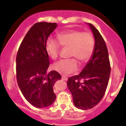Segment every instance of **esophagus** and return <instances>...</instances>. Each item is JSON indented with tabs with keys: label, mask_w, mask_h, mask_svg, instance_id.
I'll list each match as a JSON object with an SVG mask.
<instances>
[{
	"label": "esophagus",
	"mask_w": 126,
	"mask_h": 126,
	"mask_svg": "<svg viewBox=\"0 0 126 126\" xmlns=\"http://www.w3.org/2000/svg\"><path fill=\"white\" fill-rule=\"evenodd\" d=\"M62 80H68V77H66V76H62Z\"/></svg>",
	"instance_id": "esophagus-1"
}]
</instances>
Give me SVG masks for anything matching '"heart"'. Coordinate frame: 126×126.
Segmentation results:
<instances>
[{
	"label": "heart",
	"mask_w": 126,
	"mask_h": 126,
	"mask_svg": "<svg viewBox=\"0 0 126 126\" xmlns=\"http://www.w3.org/2000/svg\"><path fill=\"white\" fill-rule=\"evenodd\" d=\"M57 38L59 44L52 38L47 39L45 48L47 55L52 59H57L59 55L60 45L65 47H69V57H74L63 60L54 64L53 69L62 74L67 75L74 72L78 68L77 60L80 63H86L93 55L94 39L90 33L68 30L58 34Z\"/></svg>",
	"instance_id": "1"
}]
</instances>
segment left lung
<instances>
[{"label": "left lung", "instance_id": "8db88e82", "mask_svg": "<svg viewBox=\"0 0 126 126\" xmlns=\"http://www.w3.org/2000/svg\"><path fill=\"white\" fill-rule=\"evenodd\" d=\"M88 25L95 39L93 55L82 72L69 77L67 82L75 106L82 110L91 109L101 101L107 88L111 71L105 41L93 24Z\"/></svg>", "mask_w": 126, "mask_h": 126}]
</instances>
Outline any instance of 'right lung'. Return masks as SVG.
<instances>
[{
  "label": "right lung",
  "instance_id": "add662e5",
  "mask_svg": "<svg viewBox=\"0 0 126 126\" xmlns=\"http://www.w3.org/2000/svg\"><path fill=\"white\" fill-rule=\"evenodd\" d=\"M57 23L37 22L28 31L16 56V79L25 99L33 106L44 108L54 103L53 86L62 79L56 71L47 73L50 64L46 42Z\"/></svg>",
  "mask_w": 126,
  "mask_h": 126
}]
</instances>
